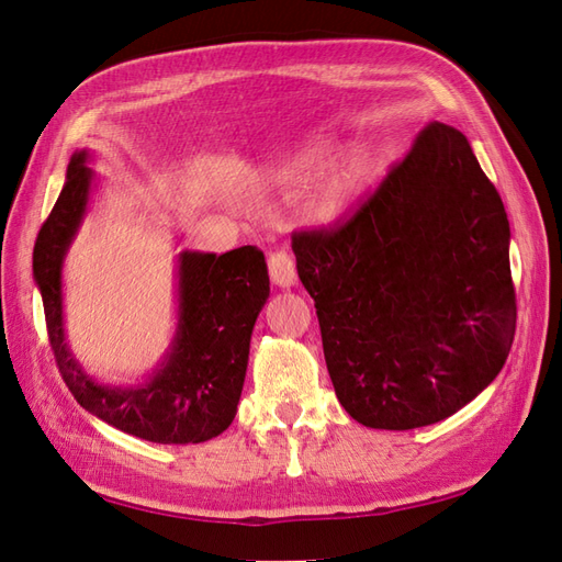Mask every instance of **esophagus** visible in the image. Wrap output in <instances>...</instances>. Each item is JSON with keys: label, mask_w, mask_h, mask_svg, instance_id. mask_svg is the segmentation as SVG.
Segmentation results:
<instances>
[{"label": "esophagus", "mask_w": 562, "mask_h": 562, "mask_svg": "<svg viewBox=\"0 0 562 562\" xmlns=\"http://www.w3.org/2000/svg\"><path fill=\"white\" fill-rule=\"evenodd\" d=\"M268 272H270V280L278 286H292L296 282L294 258L286 251H272L268 256Z\"/></svg>", "instance_id": "1"}]
</instances>
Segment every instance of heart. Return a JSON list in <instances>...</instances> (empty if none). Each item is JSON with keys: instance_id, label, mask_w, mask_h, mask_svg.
Returning a JSON list of instances; mask_svg holds the SVG:
<instances>
[{"instance_id": "b5f03b06", "label": "heart", "mask_w": 562, "mask_h": 562, "mask_svg": "<svg viewBox=\"0 0 562 562\" xmlns=\"http://www.w3.org/2000/svg\"><path fill=\"white\" fill-rule=\"evenodd\" d=\"M315 161H318V154H311V158H306V164ZM378 168L380 154L370 147H358L347 156H341L339 161L323 172V178L315 184L311 201L313 218L321 223L339 218L353 204L356 196L366 190L370 180L375 178ZM290 176H294V170H282V178Z\"/></svg>"}]
</instances>
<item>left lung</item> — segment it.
<instances>
[{
  "mask_svg": "<svg viewBox=\"0 0 562 562\" xmlns=\"http://www.w3.org/2000/svg\"><path fill=\"white\" fill-rule=\"evenodd\" d=\"M510 225L465 135L423 127L351 218L292 235L339 404L375 429L449 418L515 337Z\"/></svg>",
  "mask_w": 562,
  "mask_h": 562,
  "instance_id": "left-lung-1",
  "label": "left lung"
}]
</instances>
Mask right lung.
I'll use <instances>...</instances> for the list:
<instances>
[{"mask_svg":"<svg viewBox=\"0 0 562 562\" xmlns=\"http://www.w3.org/2000/svg\"><path fill=\"white\" fill-rule=\"evenodd\" d=\"M88 151L70 156L64 190L42 223L33 272L45 304L49 344L61 378L78 404L116 429L154 443H199L235 420L249 341L270 294L266 256L256 247L227 254L178 256V327L149 382L106 386L94 382L68 349L61 306L66 251L88 211L94 172Z\"/></svg>","mask_w":562,"mask_h":562,"instance_id":"add662e5","label":"right lung"}]
</instances>
